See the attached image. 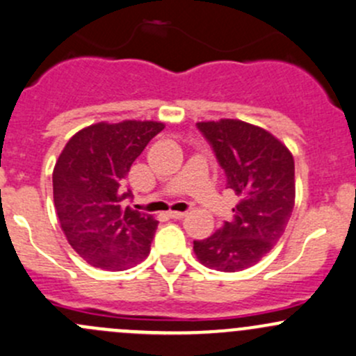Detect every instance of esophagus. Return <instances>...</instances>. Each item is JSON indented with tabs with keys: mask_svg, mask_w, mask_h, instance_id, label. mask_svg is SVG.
I'll return each instance as SVG.
<instances>
[{
	"mask_svg": "<svg viewBox=\"0 0 356 356\" xmlns=\"http://www.w3.org/2000/svg\"><path fill=\"white\" fill-rule=\"evenodd\" d=\"M168 216H170V218H175V220H181L186 216V211H168Z\"/></svg>",
	"mask_w": 356,
	"mask_h": 356,
	"instance_id": "1",
	"label": "esophagus"
}]
</instances>
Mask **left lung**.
<instances>
[{
  "label": "left lung",
  "mask_w": 356,
  "mask_h": 356,
  "mask_svg": "<svg viewBox=\"0 0 356 356\" xmlns=\"http://www.w3.org/2000/svg\"><path fill=\"white\" fill-rule=\"evenodd\" d=\"M196 126L238 203L230 222L194 241V254L216 271H242L259 263L285 232L295 204L293 156L271 133L249 122L222 119Z\"/></svg>",
  "instance_id": "obj_1"
}]
</instances>
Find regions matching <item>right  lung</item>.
<instances>
[{"mask_svg":"<svg viewBox=\"0 0 356 356\" xmlns=\"http://www.w3.org/2000/svg\"><path fill=\"white\" fill-rule=\"evenodd\" d=\"M165 126L153 121L99 122L66 143L52 172L54 207L70 245L95 268L122 271L148 256L156 222L128 207L126 177Z\"/></svg>","mask_w":356,"mask_h":356,"instance_id":"obj_1","label":"right lung"}]
</instances>
